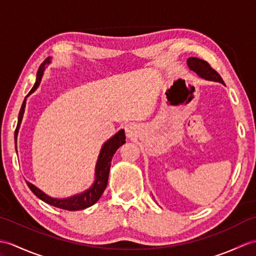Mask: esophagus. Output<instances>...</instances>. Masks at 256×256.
I'll use <instances>...</instances> for the list:
<instances>
[{
    "label": "esophagus",
    "instance_id": "1",
    "mask_svg": "<svg viewBox=\"0 0 256 256\" xmlns=\"http://www.w3.org/2000/svg\"><path fill=\"white\" fill-rule=\"evenodd\" d=\"M126 133L128 138H135V136L138 135V126L132 123L128 124V126H126Z\"/></svg>",
    "mask_w": 256,
    "mask_h": 256
}]
</instances>
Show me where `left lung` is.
I'll return each instance as SVG.
<instances>
[{"label":"left lung","mask_w":256,"mask_h":256,"mask_svg":"<svg viewBox=\"0 0 256 256\" xmlns=\"http://www.w3.org/2000/svg\"><path fill=\"white\" fill-rule=\"evenodd\" d=\"M188 65L190 70H192L193 72H195L200 77V78L210 80V82H220V84L224 85L220 75H219L215 70L212 68L210 65L206 61L200 60V58H188Z\"/></svg>","instance_id":"left-lung-1"}]
</instances>
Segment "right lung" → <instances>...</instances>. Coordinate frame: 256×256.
<instances>
[{
	"mask_svg": "<svg viewBox=\"0 0 256 256\" xmlns=\"http://www.w3.org/2000/svg\"><path fill=\"white\" fill-rule=\"evenodd\" d=\"M50 63H51V58L49 56L48 58H46V61L42 64L40 65L34 85L30 90V92L27 94L22 104V108L18 114V123H17V128L15 130L16 152H17V135H18V130L20 128L22 116H24V112H25L27 97L29 94H32L36 89L39 87L40 82L42 80L46 65ZM124 142H126V133H124V130H120L118 132H116L114 136H112L111 138H109L106 142H104L97 159L96 168H94V181L92 184L90 188H88L84 192H82L80 194H75L73 196H70V198H56L46 194L44 191H41L39 188L34 186V184L30 182L26 181L27 186L38 198L46 202V204L58 207V208L68 210H80L88 208V207L92 206L94 203H97L98 200L101 198V195H102L104 191L106 188V184H108V178H109V171L111 167L112 157H114L116 152L118 150V148L122 146Z\"/></svg>",
	"mask_w": 256,
	"mask_h": 256,
	"instance_id": "right-lung-1",
	"label": "right lung"
}]
</instances>
